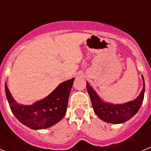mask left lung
<instances>
[{"label": "left lung", "mask_w": 151, "mask_h": 151, "mask_svg": "<svg viewBox=\"0 0 151 151\" xmlns=\"http://www.w3.org/2000/svg\"><path fill=\"white\" fill-rule=\"evenodd\" d=\"M142 77L143 88L136 99L121 104L104 102L98 94L87 82V90L90 95L93 110L104 122L112 124H121L131 119L141 107L144 100L145 80Z\"/></svg>", "instance_id": "8db88e82"}]
</instances>
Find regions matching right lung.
I'll list each match as a JSON object with an SVG mask.
<instances>
[{"label":"right lung","instance_id":"1","mask_svg":"<svg viewBox=\"0 0 151 151\" xmlns=\"http://www.w3.org/2000/svg\"><path fill=\"white\" fill-rule=\"evenodd\" d=\"M74 78L60 84L46 98L31 105L18 104L10 93L6 84L5 91L11 110L17 119L33 130L45 129L61 121L67 111L68 99Z\"/></svg>","mask_w":151,"mask_h":151}]
</instances>
